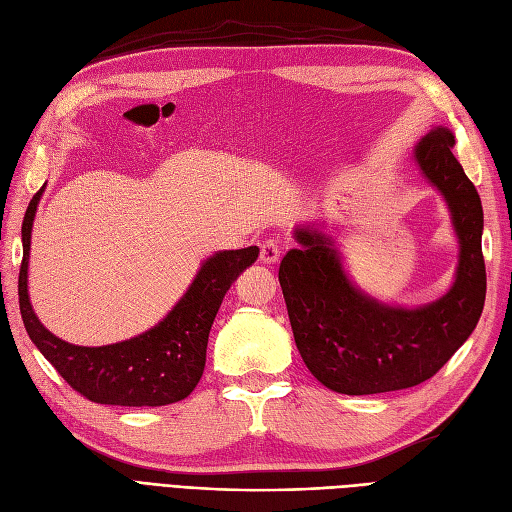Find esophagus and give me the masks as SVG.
<instances>
[{
	"instance_id": "34e87169",
	"label": "esophagus",
	"mask_w": 512,
	"mask_h": 512,
	"mask_svg": "<svg viewBox=\"0 0 512 512\" xmlns=\"http://www.w3.org/2000/svg\"><path fill=\"white\" fill-rule=\"evenodd\" d=\"M277 258H280V247H277V243L273 239L262 241V245H260L262 265H269L271 267V265H275Z\"/></svg>"
}]
</instances>
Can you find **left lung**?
I'll return each instance as SVG.
<instances>
[{
	"label": "left lung",
	"instance_id": "1",
	"mask_svg": "<svg viewBox=\"0 0 512 512\" xmlns=\"http://www.w3.org/2000/svg\"><path fill=\"white\" fill-rule=\"evenodd\" d=\"M455 134L436 126L414 145L421 175L451 211L459 243L455 280L440 299L404 307L384 303L356 286L339 243L316 224L294 228L297 247L280 265V286L303 363L327 389L376 395L429 380L476 329L487 275L483 205L453 156Z\"/></svg>",
	"mask_w": 512,
	"mask_h": 512
}]
</instances>
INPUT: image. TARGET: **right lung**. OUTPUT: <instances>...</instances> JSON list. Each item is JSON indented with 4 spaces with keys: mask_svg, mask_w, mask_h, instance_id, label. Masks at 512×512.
Here are the masks:
<instances>
[{
    "mask_svg": "<svg viewBox=\"0 0 512 512\" xmlns=\"http://www.w3.org/2000/svg\"><path fill=\"white\" fill-rule=\"evenodd\" d=\"M42 192L44 185L29 203L21 228L19 305L29 339L74 391L96 404L153 408L188 397L205 371L209 331L224 294L254 265L258 247L222 250L203 260L183 297L149 331L108 346H74L46 329L29 301V245Z\"/></svg>",
    "mask_w": 512,
    "mask_h": 512,
    "instance_id": "obj_1",
    "label": "right lung"
}]
</instances>
